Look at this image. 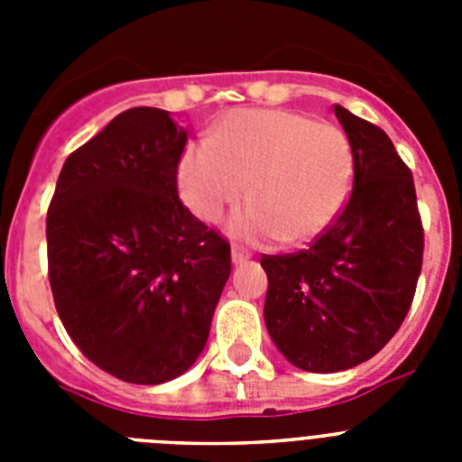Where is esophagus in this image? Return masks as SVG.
<instances>
[{
  "instance_id": "esophagus-1",
  "label": "esophagus",
  "mask_w": 462,
  "mask_h": 462,
  "mask_svg": "<svg viewBox=\"0 0 462 462\" xmlns=\"http://www.w3.org/2000/svg\"><path fill=\"white\" fill-rule=\"evenodd\" d=\"M247 259H250V252L243 250V247H238V245H234V247H231V261H234L236 266H238V263H245Z\"/></svg>"
}]
</instances>
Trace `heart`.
Returning <instances> with one entry per match:
<instances>
[{"label": "heart", "mask_w": 462, "mask_h": 462, "mask_svg": "<svg viewBox=\"0 0 462 462\" xmlns=\"http://www.w3.org/2000/svg\"><path fill=\"white\" fill-rule=\"evenodd\" d=\"M245 185L250 206L231 217L234 234L310 243L340 217L352 196L349 138L333 122L291 110H236L210 141L182 154L178 187L196 217L215 222Z\"/></svg>", "instance_id": "b5f03b06"}]
</instances>
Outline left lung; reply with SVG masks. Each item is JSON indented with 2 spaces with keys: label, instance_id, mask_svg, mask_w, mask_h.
<instances>
[{
  "label": "left lung",
  "instance_id": "obj_1",
  "mask_svg": "<svg viewBox=\"0 0 462 462\" xmlns=\"http://www.w3.org/2000/svg\"><path fill=\"white\" fill-rule=\"evenodd\" d=\"M336 116L354 157L340 217L308 250L263 254V319L291 365L340 373L382 349L410 312L423 263L411 171L379 126L342 106Z\"/></svg>",
  "mask_w": 462,
  "mask_h": 462
}]
</instances>
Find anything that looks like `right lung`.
<instances>
[{
	"label": "right lung",
	"mask_w": 462,
	"mask_h": 462,
	"mask_svg": "<svg viewBox=\"0 0 462 462\" xmlns=\"http://www.w3.org/2000/svg\"><path fill=\"white\" fill-rule=\"evenodd\" d=\"M187 132L129 108L71 152L46 217L64 328L101 370L164 383L194 365L231 275V247L178 199Z\"/></svg>",
	"instance_id": "obj_1"
}]
</instances>
